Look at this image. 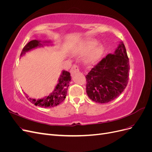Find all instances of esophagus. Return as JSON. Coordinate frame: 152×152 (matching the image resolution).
Wrapping results in <instances>:
<instances>
[{"label":"esophagus","mask_w":152,"mask_h":152,"mask_svg":"<svg viewBox=\"0 0 152 152\" xmlns=\"http://www.w3.org/2000/svg\"><path fill=\"white\" fill-rule=\"evenodd\" d=\"M79 71V68L76 65H73L72 68H71V70H70L72 73H74L75 72H78Z\"/></svg>","instance_id":"1"}]
</instances>
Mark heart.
Instances as JSON below:
<instances>
[{"instance_id": "b5f03b06", "label": "heart", "mask_w": 152, "mask_h": 152, "mask_svg": "<svg viewBox=\"0 0 152 152\" xmlns=\"http://www.w3.org/2000/svg\"><path fill=\"white\" fill-rule=\"evenodd\" d=\"M98 44V41L94 39H84L78 42L75 46L71 49V52L73 54H84L91 49L87 53L84 60L86 63H93L96 61L100 58L103 53V46Z\"/></svg>"}]
</instances>
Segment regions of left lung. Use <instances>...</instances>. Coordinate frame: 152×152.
<instances>
[{"mask_svg":"<svg viewBox=\"0 0 152 152\" xmlns=\"http://www.w3.org/2000/svg\"><path fill=\"white\" fill-rule=\"evenodd\" d=\"M129 69L126 49L121 41L113 54L101 59L86 76L88 97L99 103L117 98L127 85Z\"/></svg>","mask_w":152,"mask_h":152,"instance_id":"8db88e82","label":"left lung"}]
</instances>
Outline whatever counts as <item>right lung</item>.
Instances as JSON below:
<instances>
[{
	"mask_svg": "<svg viewBox=\"0 0 152 152\" xmlns=\"http://www.w3.org/2000/svg\"><path fill=\"white\" fill-rule=\"evenodd\" d=\"M51 40H31L27 44L23 49L21 53L20 56L26 54V53L30 51L37 48L44 47V45H53ZM71 80L70 73L65 70H63L60 77L58 79V83L55 87L54 91L48 96H45L44 98L39 99H34L29 98V96L26 94V97L28 98V101L36 106H39L40 107L44 108H51L56 107L59 104L61 103L66 98L68 87L69 86Z\"/></svg>",
	"mask_w": 152,
	"mask_h": 152,
	"instance_id": "obj_1",
	"label": "right lung"
}]
</instances>
